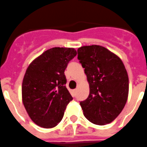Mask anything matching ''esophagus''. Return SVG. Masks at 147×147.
Masks as SVG:
<instances>
[{
    "mask_svg": "<svg viewBox=\"0 0 147 147\" xmlns=\"http://www.w3.org/2000/svg\"><path fill=\"white\" fill-rule=\"evenodd\" d=\"M76 89H74V90L73 91V93H74V94H76Z\"/></svg>",
    "mask_w": 147,
    "mask_h": 147,
    "instance_id": "1",
    "label": "esophagus"
}]
</instances>
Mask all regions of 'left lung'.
<instances>
[{
	"label": "left lung",
	"instance_id": "obj_1",
	"mask_svg": "<svg viewBox=\"0 0 147 147\" xmlns=\"http://www.w3.org/2000/svg\"><path fill=\"white\" fill-rule=\"evenodd\" d=\"M85 68L90 92L80 102L83 114L92 123L103 126L112 122L123 109L129 94V77L122 60L100 45L77 50Z\"/></svg>",
	"mask_w": 147,
	"mask_h": 147
}]
</instances>
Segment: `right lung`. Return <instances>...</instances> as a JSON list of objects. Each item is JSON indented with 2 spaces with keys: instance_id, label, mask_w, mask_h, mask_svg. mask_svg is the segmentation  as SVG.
Returning a JSON list of instances; mask_svg holds the SVG:
<instances>
[{
  "instance_id": "right-lung-1",
  "label": "right lung",
  "mask_w": 147,
  "mask_h": 147,
  "mask_svg": "<svg viewBox=\"0 0 147 147\" xmlns=\"http://www.w3.org/2000/svg\"><path fill=\"white\" fill-rule=\"evenodd\" d=\"M76 55L74 48L53 47L35 59L22 82V102L31 120L41 127H55L73 100L65 70Z\"/></svg>"
}]
</instances>
